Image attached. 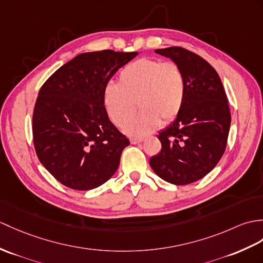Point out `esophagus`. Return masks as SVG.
<instances>
[{
  "mask_svg": "<svg viewBox=\"0 0 263 263\" xmlns=\"http://www.w3.org/2000/svg\"><path fill=\"white\" fill-rule=\"evenodd\" d=\"M144 139H136V138H133V139H131L130 141H131V143L132 144H138V143H141L142 141H143Z\"/></svg>",
  "mask_w": 263,
  "mask_h": 263,
  "instance_id": "1",
  "label": "esophagus"
}]
</instances>
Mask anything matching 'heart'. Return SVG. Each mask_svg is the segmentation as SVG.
Returning <instances> with one entry per match:
<instances>
[{
  "instance_id": "heart-1",
  "label": "heart",
  "mask_w": 263,
  "mask_h": 263,
  "mask_svg": "<svg viewBox=\"0 0 263 263\" xmlns=\"http://www.w3.org/2000/svg\"><path fill=\"white\" fill-rule=\"evenodd\" d=\"M185 100V78L172 62L141 58L121 70L119 84L103 88V106L114 125L123 127L133 116L137 102L142 113L125 126L134 138L144 137L179 114Z\"/></svg>"
}]
</instances>
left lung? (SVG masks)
Listing matches in <instances>:
<instances>
[{
  "label": "left lung",
  "mask_w": 263,
  "mask_h": 263,
  "mask_svg": "<svg viewBox=\"0 0 263 263\" xmlns=\"http://www.w3.org/2000/svg\"><path fill=\"white\" fill-rule=\"evenodd\" d=\"M156 53L170 58L185 78V100L176 120L160 131L161 151L152 170L174 185H188L211 173L227 148L231 113L216 70L187 49L169 47Z\"/></svg>",
  "instance_id": "obj_1"
}]
</instances>
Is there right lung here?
Wrapping results in <instances>:
<instances>
[{
	"label": "right lung",
	"mask_w": 263,
	"mask_h": 263,
	"mask_svg": "<svg viewBox=\"0 0 263 263\" xmlns=\"http://www.w3.org/2000/svg\"><path fill=\"white\" fill-rule=\"evenodd\" d=\"M138 52H84L65 64L39 90L33 118L34 149L59 182L90 191L115 174L130 144L109 121L103 88Z\"/></svg>",
	"instance_id": "add662e5"
}]
</instances>
